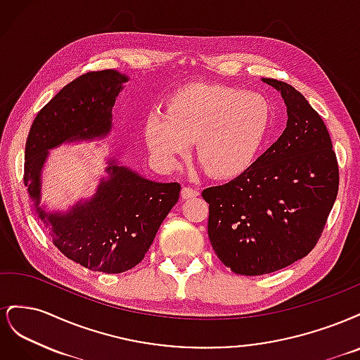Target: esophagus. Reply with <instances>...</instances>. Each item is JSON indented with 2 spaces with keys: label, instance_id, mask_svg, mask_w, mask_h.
<instances>
[{
  "label": "esophagus",
  "instance_id": "esophagus-1",
  "mask_svg": "<svg viewBox=\"0 0 360 360\" xmlns=\"http://www.w3.org/2000/svg\"><path fill=\"white\" fill-rule=\"evenodd\" d=\"M198 195H200V192H198L197 189H193V188L183 186V189H181V198H183V200L195 198V197H198Z\"/></svg>",
  "mask_w": 360,
  "mask_h": 360
}]
</instances>
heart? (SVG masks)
I'll list each match as a JSON object with an SVG mask.
<instances>
[{
  "label": "heart",
  "mask_w": 360,
  "mask_h": 360,
  "mask_svg": "<svg viewBox=\"0 0 360 360\" xmlns=\"http://www.w3.org/2000/svg\"><path fill=\"white\" fill-rule=\"evenodd\" d=\"M271 110L258 93L228 85L191 84L169 96L165 112H150L144 139L163 168L177 167L195 139V156L213 177L243 172L255 159L270 126Z\"/></svg>",
  "instance_id": "b5f03b06"
}]
</instances>
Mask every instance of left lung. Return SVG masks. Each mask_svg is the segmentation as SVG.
I'll list each match as a JSON object with an SVG mask.
<instances>
[{"label":"left lung","mask_w":360,"mask_h":360,"mask_svg":"<svg viewBox=\"0 0 360 360\" xmlns=\"http://www.w3.org/2000/svg\"><path fill=\"white\" fill-rule=\"evenodd\" d=\"M287 105V127L240 176L207 188L210 243L234 274L259 276L307 257L317 245L340 186L323 118L294 86L264 78Z\"/></svg>","instance_id":"obj_1"}]
</instances>
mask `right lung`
Masks as SVG:
<instances>
[{
  "mask_svg": "<svg viewBox=\"0 0 360 360\" xmlns=\"http://www.w3.org/2000/svg\"><path fill=\"white\" fill-rule=\"evenodd\" d=\"M126 81L114 69L81 75L39 111L25 146L24 183L53 245L75 263L110 275L144 259L179 201L180 184L150 181L110 160V179L102 180L90 201L76 204L69 213L49 214L39 207L40 171L49 148L110 132L115 97Z\"/></svg>",
  "mask_w": 360,
  "mask_h": 360,
  "instance_id": "right-lung-1",
  "label": "right lung"
}]
</instances>
